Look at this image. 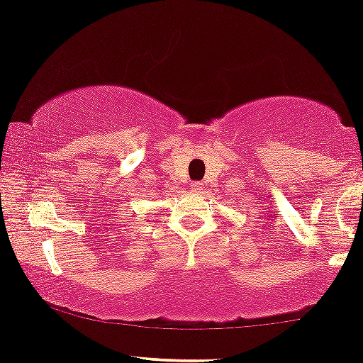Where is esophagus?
<instances>
[{
    "label": "esophagus",
    "instance_id": "obj_1",
    "mask_svg": "<svg viewBox=\"0 0 363 363\" xmlns=\"http://www.w3.org/2000/svg\"><path fill=\"white\" fill-rule=\"evenodd\" d=\"M203 189V185H202V183H199V182H195L194 183V185H192V192H201V190Z\"/></svg>",
    "mask_w": 363,
    "mask_h": 363
}]
</instances>
